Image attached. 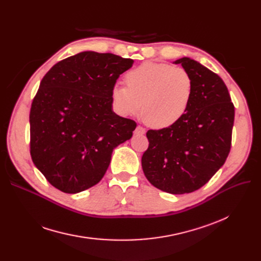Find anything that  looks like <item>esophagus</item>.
Instances as JSON below:
<instances>
[{
  "label": "esophagus",
  "instance_id": "34e87169",
  "mask_svg": "<svg viewBox=\"0 0 261 261\" xmlns=\"http://www.w3.org/2000/svg\"><path fill=\"white\" fill-rule=\"evenodd\" d=\"M145 132H146V130L142 126H138V127H136L135 131H134V133L138 134V135H143V134H145Z\"/></svg>",
  "mask_w": 261,
  "mask_h": 261
}]
</instances>
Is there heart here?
<instances>
[{
  "label": "heart",
  "mask_w": 261,
  "mask_h": 261,
  "mask_svg": "<svg viewBox=\"0 0 261 261\" xmlns=\"http://www.w3.org/2000/svg\"><path fill=\"white\" fill-rule=\"evenodd\" d=\"M126 86L112 90V101L121 115L141 112L147 125L166 128L179 120L187 111L193 79L183 67L167 63L145 62L126 75Z\"/></svg>",
  "instance_id": "heart-1"
}]
</instances>
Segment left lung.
Returning <instances> with one entry per match:
<instances>
[{"label":"left lung","mask_w":261,"mask_h":261,"mask_svg":"<svg viewBox=\"0 0 261 261\" xmlns=\"http://www.w3.org/2000/svg\"><path fill=\"white\" fill-rule=\"evenodd\" d=\"M181 63L193 79L187 111L173 125L148 130L142 156L147 180L172 195L193 193L206 184L226 161L231 146L235 107L216 73L190 58Z\"/></svg>","instance_id":"1"}]
</instances>
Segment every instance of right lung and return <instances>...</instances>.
Listing matches in <instances>:
<instances>
[{
  "label": "right lung",
  "instance_id": "1",
  "mask_svg": "<svg viewBox=\"0 0 261 261\" xmlns=\"http://www.w3.org/2000/svg\"><path fill=\"white\" fill-rule=\"evenodd\" d=\"M133 60L82 51L55 64L33 99L31 156L54 187L77 194L105 175L113 149L136 122L112 111V90Z\"/></svg>",
  "mask_w": 261,
  "mask_h": 261
}]
</instances>
